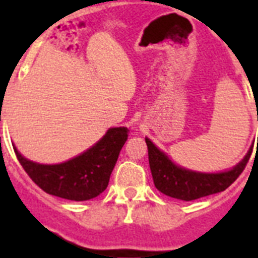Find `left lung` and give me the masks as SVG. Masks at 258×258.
Returning a JSON list of instances; mask_svg holds the SVG:
<instances>
[{
	"label": "left lung",
	"mask_w": 258,
	"mask_h": 258,
	"mask_svg": "<svg viewBox=\"0 0 258 258\" xmlns=\"http://www.w3.org/2000/svg\"><path fill=\"white\" fill-rule=\"evenodd\" d=\"M149 149V163L155 187L166 196L182 201H192L224 191L240 176L248 163L252 149L232 170L224 172H197L176 166L163 151L146 138Z\"/></svg>",
	"instance_id": "1"
}]
</instances>
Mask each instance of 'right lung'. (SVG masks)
<instances>
[{"label": "right lung", "instance_id": "1", "mask_svg": "<svg viewBox=\"0 0 258 258\" xmlns=\"http://www.w3.org/2000/svg\"><path fill=\"white\" fill-rule=\"evenodd\" d=\"M128 138L125 127L109 128L91 149L58 165H40L26 159L13 147L30 179L48 194L71 201H88L108 186L121 147Z\"/></svg>", "mask_w": 258, "mask_h": 258}]
</instances>
